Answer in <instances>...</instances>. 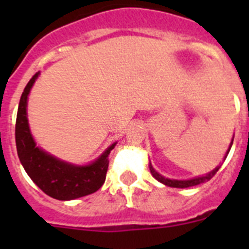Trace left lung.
Segmentation results:
<instances>
[{"mask_svg":"<svg viewBox=\"0 0 249 249\" xmlns=\"http://www.w3.org/2000/svg\"><path fill=\"white\" fill-rule=\"evenodd\" d=\"M232 144H233V138H232V142H231V144H230V148H228L227 153H226V156H224L223 162H224V160L227 158V156H228V153H230V149H231V147H232ZM223 162H222V163H223ZM222 163L219 164V166L215 167V168L213 169V171H211L210 173H207L206 176L191 178V179H169V178H166V177H163L162 175H160V173H158L157 171L153 168V167H152L151 163H149V171H151L152 176H153V177H155L158 182H160V183L166 184V186H168V187H175V188H187V187L197 186V184H201V183H204V182H207V181H210L211 178H212L213 176L217 173V171L221 168Z\"/></svg>","mask_w":249,"mask_h":249,"instance_id":"8db88e82","label":"left lung"}]
</instances>
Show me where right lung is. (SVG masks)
Masks as SVG:
<instances>
[{
  "mask_svg": "<svg viewBox=\"0 0 249 249\" xmlns=\"http://www.w3.org/2000/svg\"><path fill=\"white\" fill-rule=\"evenodd\" d=\"M39 72L23 89L16 118V147L22 166L30 178L50 197L59 201H71L98 191L105 183L108 169V155L117 142L112 143L102 155L89 164L70 163L39 148L31 133L27 118L28 94Z\"/></svg>",
  "mask_w": 249,
  "mask_h": 249,
  "instance_id": "obj_1",
  "label": "right lung"
}]
</instances>
